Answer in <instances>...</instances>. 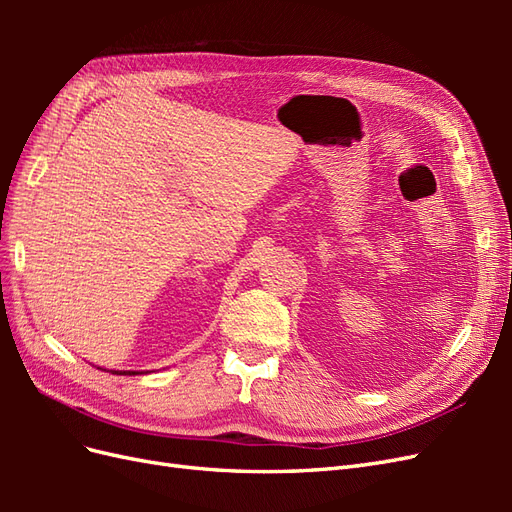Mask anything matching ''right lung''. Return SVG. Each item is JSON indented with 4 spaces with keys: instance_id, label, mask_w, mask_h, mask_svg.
I'll return each mask as SVG.
<instances>
[{
    "instance_id": "1",
    "label": "right lung",
    "mask_w": 512,
    "mask_h": 512,
    "mask_svg": "<svg viewBox=\"0 0 512 512\" xmlns=\"http://www.w3.org/2000/svg\"><path fill=\"white\" fill-rule=\"evenodd\" d=\"M113 374H138V371H113Z\"/></svg>"
}]
</instances>
